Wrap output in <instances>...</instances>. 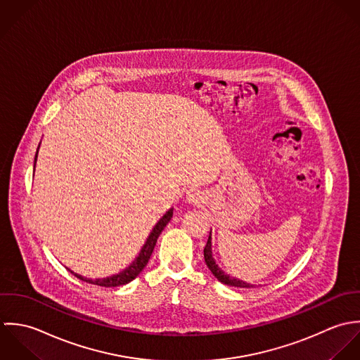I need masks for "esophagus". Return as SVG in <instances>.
<instances>
[{"mask_svg": "<svg viewBox=\"0 0 360 360\" xmlns=\"http://www.w3.org/2000/svg\"><path fill=\"white\" fill-rule=\"evenodd\" d=\"M186 200H188L189 203L199 205V203H202V202H203V196H202V193H200L199 191L192 189V191H189V192L186 193Z\"/></svg>", "mask_w": 360, "mask_h": 360, "instance_id": "34e87169", "label": "esophagus"}]
</instances>
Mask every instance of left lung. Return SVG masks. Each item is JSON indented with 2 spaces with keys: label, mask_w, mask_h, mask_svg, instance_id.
Returning <instances> with one entry per match:
<instances>
[{
  "label": "left lung",
  "mask_w": 360,
  "mask_h": 360,
  "mask_svg": "<svg viewBox=\"0 0 360 360\" xmlns=\"http://www.w3.org/2000/svg\"><path fill=\"white\" fill-rule=\"evenodd\" d=\"M205 260H206V264H207L209 270L213 273V276L216 277L219 283H222V284H225V285H231V287H253V285H250V284H246L245 281H240V280H238V278H233V277L226 276L224 271H221V269H218V266L214 263L213 255H212V238H210V236H209L207 245H206V248H205Z\"/></svg>",
  "instance_id": "obj_1"
}]
</instances>
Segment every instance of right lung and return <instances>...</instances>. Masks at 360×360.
Listing matches in <instances>:
<instances>
[{
  "label": "right lung",
  "instance_id": "right-lung-1",
  "mask_svg": "<svg viewBox=\"0 0 360 360\" xmlns=\"http://www.w3.org/2000/svg\"><path fill=\"white\" fill-rule=\"evenodd\" d=\"M36 157H37V154H36ZM171 217H172V210H169L165 216L162 217V218L157 222V225L153 228L151 233L148 235V238H147V240H146V243H144V246L142 248L139 256L136 257V260H135L127 270H124L122 273H120V274H117V276H112V277L103 278V280H90V278H83L82 276L75 274L71 270H70V271L72 273L75 277H77L79 280L86 281V283L93 284V285H98V287H120V285H125V284L131 283L132 280H135V278L141 274V271L143 270L144 267H146V264L148 263V259H150V256H151V253H153V249H154V246H155V242H157V239H158L161 231L165 228V225H167L168 221L171 219Z\"/></svg>",
  "mask_w": 360,
  "mask_h": 360
}]
</instances>
